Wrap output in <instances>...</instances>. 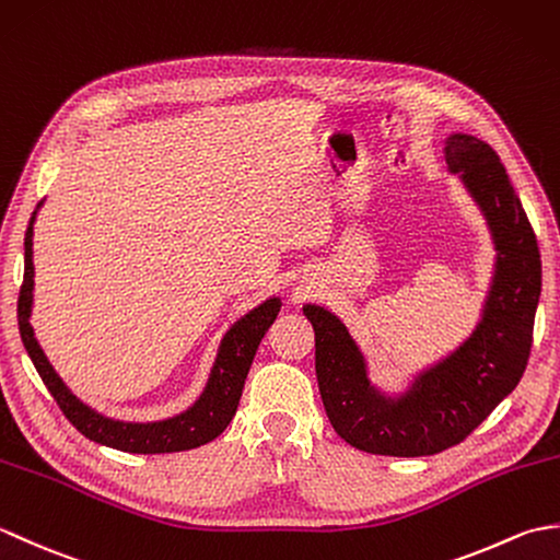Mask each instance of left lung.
Instances as JSON below:
<instances>
[{
    "instance_id": "left-lung-1",
    "label": "left lung",
    "mask_w": 560,
    "mask_h": 560,
    "mask_svg": "<svg viewBox=\"0 0 560 560\" xmlns=\"http://www.w3.org/2000/svg\"><path fill=\"white\" fill-rule=\"evenodd\" d=\"M445 163L483 213L495 247L481 319L455 351L425 368L401 395L368 377L347 325L323 305H303L315 329V373L325 411L349 445L371 455L425 457L462 443L520 383L541 295V257L505 165L471 135L445 139Z\"/></svg>"
}]
</instances>
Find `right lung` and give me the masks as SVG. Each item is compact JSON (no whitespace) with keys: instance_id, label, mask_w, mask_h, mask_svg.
<instances>
[{"instance_id":"obj_1","label":"right lung","mask_w":560,"mask_h":560,"mask_svg":"<svg viewBox=\"0 0 560 560\" xmlns=\"http://www.w3.org/2000/svg\"><path fill=\"white\" fill-rule=\"evenodd\" d=\"M40 207L43 201L38 209ZM38 209L33 211L26 241H23V247H26V259L23 261H26V267H23V283L19 293V331L35 371L43 377L45 387L50 389V395L59 404V409L65 411L69 423L74 425L79 433L93 440V443L122 452H137V455L192 450L211 443L213 438H219L235 416L237 401H241L245 387V377L249 373V365H253L259 341L267 335V329L273 325V319H277L281 311L279 295H273V299H267L265 303L257 305L255 311L243 315L229 331H225L219 343L217 361L211 365L207 385L201 389V395L197 397L192 407H187L183 413L171 416V419L151 423L110 419V416H103L96 409H91L89 404H83L74 392L65 385V380L57 375L52 363L47 361V355L40 349V343L35 339V331L31 327L35 283L33 223Z\"/></svg>"}]
</instances>
